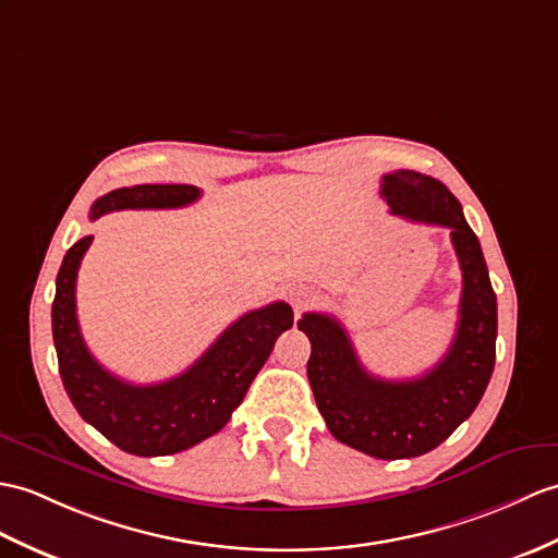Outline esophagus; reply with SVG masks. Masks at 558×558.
Returning <instances> with one entry per match:
<instances>
[{
	"label": "esophagus",
	"instance_id": "1",
	"mask_svg": "<svg viewBox=\"0 0 558 558\" xmlns=\"http://www.w3.org/2000/svg\"><path fill=\"white\" fill-rule=\"evenodd\" d=\"M290 302H292L296 308L306 306V304L311 302V290L304 288V284H300V288H292V290H290Z\"/></svg>",
	"mask_w": 558,
	"mask_h": 558
}]
</instances>
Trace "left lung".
Here are the masks:
<instances>
[{
	"label": "left lung",
	"mask_w": 558,
	"mask_h": 558,
	"mask_svg": "<svg viewBox=\"0 0 558 558\" xmlns=\"http://www.w3.org/2000/svg\"><path fill=\"white\" fill-rule=\"evenodd\" d=\"M390 214L451 230L463 290L451 347L413 380H383L361 364L338 318L304 314L296 323L311 342L306 375L320 416L342 445L375 459H413L442 445L475 411L495 371L497 294L475 232L459 199L439 180L416 171L383 175Z\"/></svg>",
	"instance_id": "obj_1"
}]
</instances>
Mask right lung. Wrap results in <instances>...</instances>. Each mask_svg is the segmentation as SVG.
<instances>
[{
  "label": "right lung",
  "instance_id": "obj_1",
  "mask_svg": "<svg viewBox=\"0 0 558 558\" xmlns=\"http://www.w3.org/2000/svg\"><path fill=\"white\" fill-rule=\"evenodd\" d=\"M202 197L194 185H133L99 197L89 218L123 209H180ZM93 235L77 240L63 256L51 304V332L66 395L83 421L135 457H166L216 435L247 395L256 373L292 328L290 304L274 302L240 316L223 335L171 380L133 385L89 354L75 314V280Z\"/></svg>",
  "mask_w": 558,
  "mask_h": 558
}]
</instances>
